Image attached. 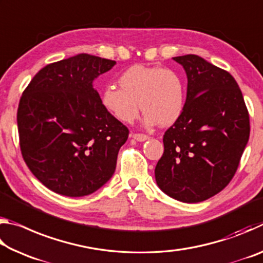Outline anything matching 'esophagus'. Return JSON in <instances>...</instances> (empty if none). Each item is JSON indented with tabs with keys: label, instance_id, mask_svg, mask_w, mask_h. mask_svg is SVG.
I'll use <instances>...</instances> for the list:
<instances>
[{
	"label": "esophagus",
	"instance_id": "34e87169",
	"mask_svg": "<svg viewBox=\"0 0 263 263\" xmlns=\"http://www.w3.org/2000/svg\"><path fill=\"white\" fill-rule=\"evenodd\" d=\"M131 137L133 138V139H136L137 141H145L148 139V136L142 135V133H132Z\"/></svg>",
	"mask_w": 263,
	"mask_h": 263
}]
</instances>
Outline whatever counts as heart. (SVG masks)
Listing matches in <instances>:
<instances>
[{"instance_id":"1","label":"heart","mask_w":263,"mask_h":263,"mask_svg":"<svg viewBox=\"0 0 263 263\" xmlns=\"http://www.w3.org/2000/svg\"><path fill=\"white\" fill-rule=\"evenodd\" d=\"M118 84L121 89L108 86L102 90L101 104L119 122L130 124L135 121L139 105L145 111L146 125H172L183 112L185 89L174 70L133 65L121 74Z\"/></svg>"}]
</instances>
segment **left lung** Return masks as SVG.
I'll return each mask as SVG.
<instances>
[{"mask_svg":"<svg viewBox=\"0 0 263 263\" xmlns=\"http://www.w3.org/2000/svg\"><path fill=\"white\" fill-rule=\"evenodd\" d=\"M173 59L188 78L186 99L181 117L163 135L155 180L172 198L198 203L233 179L248 142L249 115L229 72L195 54Z\"/></svg>","mask_w":263,"mask_h":263,"instance_id":"left-lung-1","label":"left lung"}]
</instances>
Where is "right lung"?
Here are the masks:
<instances>
[{"mask_svg": "<svg viewBox=\"0 0 263 263\" xmlns=\"http://www.w3.org/2000/svg\"><path fill=\"white\" fill-rule=\"evenodd\" d=\"M115 65L86 53L53 62L21 97L22 155L31 173L57 194L90 195L114 175L128 128L104 110L92 82Z\"/></svg>", "mask_w": 263, "mask_h": 263, "instance_id": "right-lung-1", "label": "right lung"}]
</instances>
